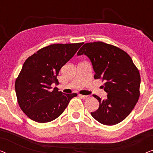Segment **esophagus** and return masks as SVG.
Listing matches in <instances>:
<instances>
[{
  "label": "esophagus",
  "mask_w": 153,
  "mask_h": 153,
  "mask_svg": "<svg viewBox=\"0 0 153 153\" xmlns=\"http://www.w3.org/2000/svg\"><path fill=\"white\" fill-rule=\"evenodd\" d=\"M79 97H80L81 98H82V99H86V98L88 97V96L83 95H79Z\"/></svg>",
  "instance_id": "1"
}]
</instances>
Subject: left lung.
<instances>
[{"mask_svg": "<svg viewBox=\"0 0 153 153\" xmlns=\"http://www.w3.org/2000/svg\"><path fill=\"white\" fill-rule=\"evenodd\" d=\"M85 55L91 60L95 79L104 81L107 98L98 100L100 106L91 116L105 125H114L125 120L138 102L141 77L130 56L123 50L102 42L86 43L77 56Z\"/></svg>", "mask_w": 153, "mask_h": 153, "instance_id": "left-lung-1", "label": "left lung"}]
</instances>
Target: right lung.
I'll use <instances>...</instances> for the list:
<instances>
[{
	"mask_svg": "<svg viewBox=\"0 0 153 153\" xmlns=\"http://www.w3.org/2000/svg\"><path fill=\"white\" fill-rule=\"evenodd\" d=\"M83 43L55 44L39 49L26 59L15 81V91L21 109L31 120L45 123L62 114L77 94H65L51 84Z\"/></svg>",
	"mask_w": 153,
	"mask_h": 153,
	"instance_id": "1",
	"label": "right lung"
}]
</instances>
